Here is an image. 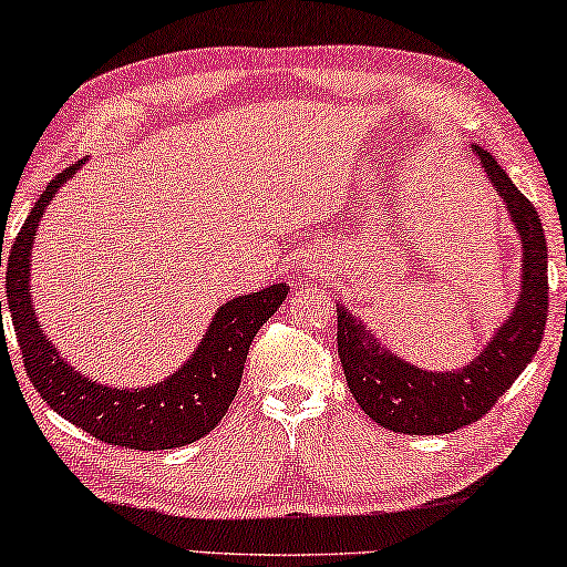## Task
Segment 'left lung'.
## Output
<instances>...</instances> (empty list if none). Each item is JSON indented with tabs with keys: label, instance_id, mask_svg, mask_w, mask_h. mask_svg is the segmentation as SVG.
<instances>
[{
	"label": "left lung",
	"instance_id": "8db88e82",
	"mask_svg": "<svg viewBox=\"0 0 567 567\" xmlns=\"http://www.w3.org/2000/svg\"><path fill=\"white\" fill-rule=\"evenodd\" d=\"M484 172L505 198L523 240L520 298L492 342L468 367L426 371L379 348L369 329L337 308V353L361 411L398 434H450L474 424L511 390L542 346L549 311L547 238L539 212L515 188L489 152L476 146Z\"/></svg>",
	"mask_w": 567,
	"mask_h": 567
}]
</instances>
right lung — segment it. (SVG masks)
<instances>
[{"mask_svg":"<svg viewBox=\"0 0 567 567\" xmlns=\"http://www.w3.org/2000/svg\"><path fill=\"white\" fill-rule=\"evenodd\" d=\"M81 164L83 162L62 169L47 185L10 248L4 277L7 303H10L25 374L49 408H54L62 419L73 421L78 429L96 440L131 450L183 447L209 434L233 405L250 342L279 303L288 298L290 288L277 282L250 296L227 300L214 313L209 332L204 334L188 363H183L159 384L146 386V390H125V386L117 390V386L91 382L81 371L68 367L41 332L31 306V285H28L31 246L41 214Z\"/></svg>","mask_w":567,"mask_h":567,"instance_id":"1","label":"right lung"}]
</instances>
